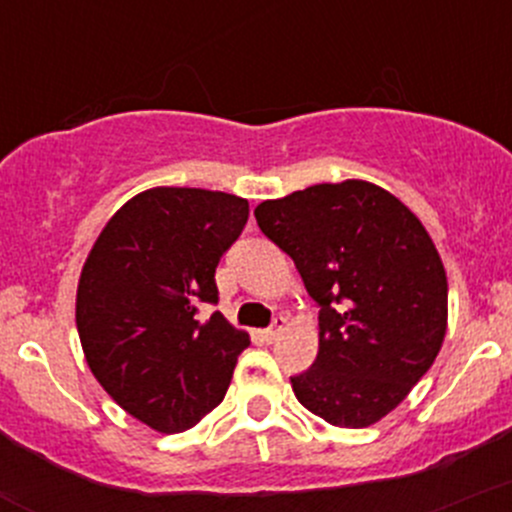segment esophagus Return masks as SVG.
<instances>
[{"label":"esophagus","instance_id":"esophagus-1","mask_svg":"<svg viewBox=\"0 0 512 512\" xmlns=\"http://www.w3.org/2000/svg\"><path fill=\"white\" fill-rule=\"evenodd\" d=\"M286 325H288V320L283 318V315H278V318H273L271 328H266V330H263V337H266L268 342H273V340H276L278 335L283 333V330H286Z\"/></svg>","mask_w":512,"mask_h":512}]
</instances>
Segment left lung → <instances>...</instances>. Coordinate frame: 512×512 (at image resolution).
<instances>
[{"mask_svg":"<svg viewBox=\"0 0 512 512\" xmlns=\"http://www.w3.org/2000/svg\"><path fill=\"white\" fill-rule=\"evenodd\" d=\"M254 214L320 308L318 357L291 377L295 397L333 426L374 424L444 342L449 283L434 241L394 194L362 179L313 184Z\"/></svg>","mask_w":512,"mask_h":512,"instance_id":"8db88e82","label":"left lung"}]
</instances>
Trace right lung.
Returning a JSON list of instances; mask_svg holds the SVG:
<instances>
[{"label": "right lung", "instance_id": "obj_1", "mask_svg": "<svg viewBox=\"0 0 512 512\" xmlns=\"http://www.w3.org/2000/svg\"><path fill=\"white\" fill-rule=\"evenodd\" d=\"M249 221V202L194 187H155L125 202L83 263L76 325L100 387L130 416L177 434L229 389L249 335L214 310V273Z\"/></svg>", "mask_w": 512, "mask_h": 512}]
</instances>
